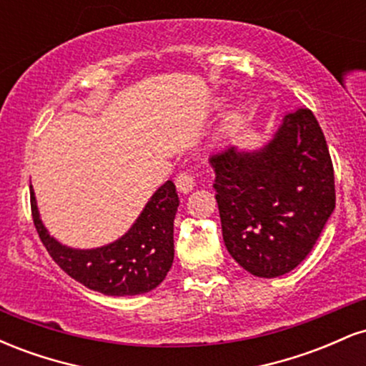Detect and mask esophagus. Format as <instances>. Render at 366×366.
Masks as SVG:
<instances>
[{
    "instance_id": "obj_1",
    "label": "esophagus",
    "mask_w": 366,
    "mask_h": 366,
    "mask_svg": "<svg viewBox=\"0 0 366 366\" xmlns=\"http://www.w3.org/2000/svg\"><path fill=\"white\" fill-rule=\"evenodd\" d=\"M175 186H177V191L182 192V194H187V192H191L192 189L196 187V182H194V177L189 174H180L177 180H175Z\"/></svg>"
}]
</instances>
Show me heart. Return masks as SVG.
Wrapping results in <instances>:
<instances>
[{
  "label": "heart",
  "mask_w": 366,
  "mask_h": 366,
  "mask_svg": "<svg viewBox=\"0 0 366 366\" xmlns=\"http://www.w3.org/2000/svg\"><path fill=\"white\" fill-rule=\"evenodd\" d=\"M242 122V112L239 108H230L227 110V113L222 119V127H220V134L224 137H229L230 134H234L239 129Z\"/></svg>",
  "instance_id": "heart-1"
}]
</instances>
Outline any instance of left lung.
<instances>
[{"instance_id": "left-lung-1", "label": "left lung", "mask_w": 366, "mask_h": 366, "mask_svg": "<svg viewBox=\"0 0 366 366\" xmlns=\"http://www.w3.org/2000/svg\"><path fill=\"white\" fill-rule=\"evenodd\" d=\"M209 165L230 256L263 279L294 270L335 208L332 159L313 113H287L262 148L229 146Z\"/></svg>"}]
</instances>
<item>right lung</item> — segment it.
Returning <instances> with one entry per match:
<instances>
[{"instance_id":"add662e5","label":"right lung","mask_w":366,"mask_h":366,"mask_svg":"<svg viewBox=\"0 0 366 366\" xmlns=\"http://www.w3.org/2000/svg\"><path fill=\"white\" fill-rule=\"evenodd\" d=\"M180 199L175 184L159 186L124 236L99 247H70L48 232L31 184V208L41 241L63 272L107 296H136L153 291L174 263V220Z\"/></svg>"}]
</instances>
